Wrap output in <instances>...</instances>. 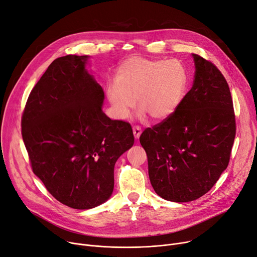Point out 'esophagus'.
<instances>
[{
    "instance_id": "obj_1",
    "label": "esophagus",
    "mask_w": 257,
    "mask_h": 257,
    "mask_svg": "<svg viewBox=\"0 0 257 257\" xmlns=\"http://www.w3.org/2000/svg\"><path fill=\"white\" fill-rule=\"evenodd\" d=\"M133 133H134L135 138L138 140V139H139V137H140L141 133H142V130H141V127H140L139 125H136V126H134V127H133Z\"/></svg>"
}]
</instances>
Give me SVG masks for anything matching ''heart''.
Returning <instances> with one entry per match:
<instances>
[{
    "label": "heart",
    "instance_id": "1",
    "mask_svg": "<svg viewBox=\"0 0 257 257\" xmlns=\"http://www.w3.org/2000/svg\"><path fill=\"white\" fill-rule=\"evenodd\" d=\"M187 84V71L177 60L132 56L118 67L116 81L110 82L105 91L118 119L128 117L137 99L142 114L164 120L179 107Z\"/></svg>",
    "mask_w": 257,
    "mask_h": 257
}]
</instances>
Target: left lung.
<instances>
[{
  "instance_id": "8db88e82",
  "label": "left lung",
  "mask_w": 257,
  "mask_h": 257,
  "mask_svg": "<svg viewBox=\"0 0 257 257\" xmlns=\"http://www.w3.org/2000/svg\"><path fill=\"white\" fill-rule=\"evenodd\" d=\"M195 77L176 111L147 127L140 143L156 193L173 202L200 198L227 168L235 137V116L224 75L193 54Z\"/></svg>"
}]
</instances>
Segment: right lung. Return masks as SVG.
Masks as SVG:
<instances>
[{
  "instance_id": "obj_1",
  "label": "right lung",
  "mask_w": 257,
  "mask_h": 257,
  "mask_svg": "<svg viewBox=\"0 0 257 257\" xmlns=\"http://www.w3.org/2000/svg\"><path fill=\"white\" fill-rule=\"evenodd\" d=\"M87 59L67 55L54 60L22 116L34 174L53 197L75 209L110 198L115 163L134 144L131 124L102 112L103 89L86 70Z\"/></svg>"
}]
</instances>
